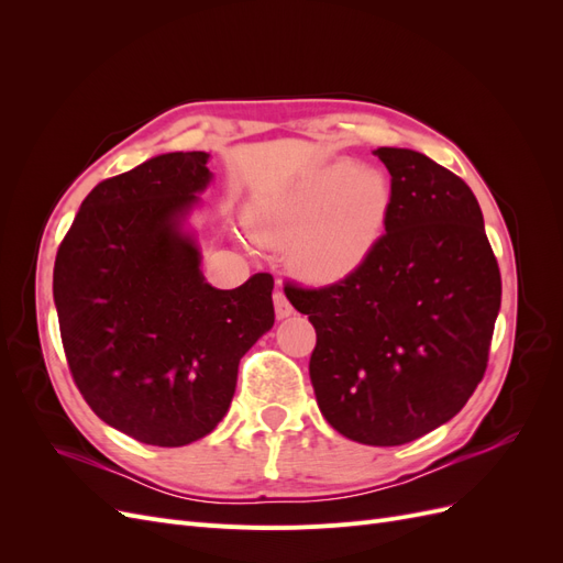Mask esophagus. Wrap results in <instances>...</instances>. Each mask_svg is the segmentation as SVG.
<instances>
[{
  "mask_svg": "<svg viewBox=\"0 0 563 563\" xmlns=\"http://www.w3.org/2000/svg\"><path fill=\"white\" fill-rule=\"evenodd\" d=\"M272 300H275V312H277V319H286L294 314V305L288 302L286 294L284 291H275V296H272Z\"/></svg>",
  "mask_w": 563,
  "mask_h": 563,
  "instance_id": "1",
  "label": "esophagus"
}]
</instances>
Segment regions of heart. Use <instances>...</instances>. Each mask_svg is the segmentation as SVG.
<instances>
[{"mask_svg": "<svg viewBox=\"0 0 563 563\" xmlns=\"http://www.w3.org/2000/svg\"><path fill=\"white\" fill-rule=\"evenodd\" d=\"M391 207V185L378 168L338 159L286 192L263 199L255 230L275 244H291V258L312 282H338L360 269L380 242Z\"/></svg>", "mask_w": 563, "mask_h": 563, "instance_id": "1", "label": "heart"}]
</instances>
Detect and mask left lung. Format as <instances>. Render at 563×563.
I'll use <instances>...</instances> for the list:
<instances>
[{
	"label": "left lung",
	"mask_w": 563,
	"mask_h": 563,
	"mask_svg": "<svg viewBox=\"0 0 563 563\" xmlns=\"http://www.w3.org/2000/svg\"><path fill=\"white\" fill-rule=\"evenodd\" d=\"M376 155L391 207L368 261L331 286L284 291L317 331L321 416L360 444L401 446L449 422L482 383L503 284L467 183L416 150Z\"/></svg>",
	"instance_id": "obj_1"
}]
</instances>
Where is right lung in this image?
<instances>
[{
  "label": "right lung",
  "instance_id": "obj_1",
  "mask_svg": "<svg viewBox=\"0 0 563 563\" xmlns=\"http://www.w3.org/2000/svg\"><path fill=\"white\" fill-rule=\"evenodd\" d=\"M168 152L98 183L56 255L63 350L91 411L150 446H185L228 413L242 356L275 323L272 275L203 279L185 220L213 174Z\"/></svg>",
  "mask_w": 563,
  "mask_h": 563
}]
</instances>
